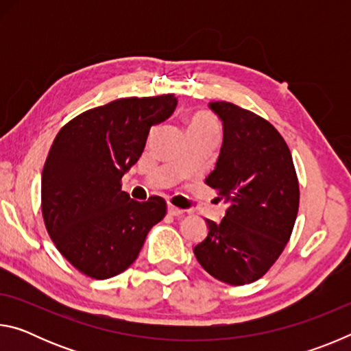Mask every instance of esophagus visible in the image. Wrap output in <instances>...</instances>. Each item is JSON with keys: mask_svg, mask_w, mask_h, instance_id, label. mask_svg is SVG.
Listing matches in <instances>:
<instances>
[{"mask_svg": "<svg viewBox=\"0 0 351 351\" xmlns=\"http://www.w3.org/2000/svg\"><path fill=\"white\" fill-rule=\"evenodd\" d=\"M167 210H169V213L170 215H173V217H181L182 213H184V210L182 209H178V207H175V206H171V204H169V207H167Z\"/></svg>", "mask_w": 351, "mask_h": 351, "instance_id": "1", "label": "esophagus"}]
</instances>
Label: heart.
<instances>
[{
    "instance_id": "b5f03b06",
    "label": "heart",
    "mask_w": 351,
    "mask_h": 351,
    "mask_svg": "<svg viewBox=\"0 0 351 351\" xmlns=\"http://www.w3.org/2000/svg\"><path fill=\"white\" fill-rule=\"evenodd\" d=\"M189 133H218V122L210 112L197 111L189 119Z\"/></svg>"
}]
</instances>
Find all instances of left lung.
Instances as JSON below:
<instances>
[{
	"label": "left lung",
	"instance_id": "obj_1",
	"mask_svg": "<svg viewBox=\"0 0 351 351\" xmlns=\"http://www.w3.org/2000/svg\"><path fill=\"white\" fill-rule=\"evenodd\" d=\"M223 122V145L206 184L228 204L219 223L206 219L195 257L212 277L246 285L280 257L299 210V181L280 133L263 117L230 102H210Z\"/></svg>",
	"mask_w": 351,
	"mask_h": 351
}]
</instances>
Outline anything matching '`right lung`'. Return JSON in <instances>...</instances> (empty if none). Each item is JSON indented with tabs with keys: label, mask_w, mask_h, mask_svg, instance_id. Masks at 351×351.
Returning <instances> with one entry per match:
<instances>
[{
	"label": "right lung",
	"mask_w": 351,
	"mask_h": 351,
	"mask_svg": "<svg viewBox=\"0 0 351 351\" xmlns=\"http://www.w3.org/2000/svg\"><path fill=\"white\" fill-rule=\"evenodd\" d=\"M175 94L117 99L82 112L52 142L41 173L47 234L75 269L105 280L138 258L145 237L165 217V201L139 203L121 186L153 125L171 116Z\"/></svg>",
	"instance_id": "obj_1"
}]
</instances>
